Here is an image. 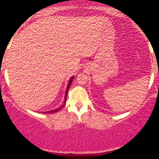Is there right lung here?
I'll return each mask as SVG.
<instances>
[{
  "instance_id": "add662e5",
  "label": "right lung",
  "mask_w": 159,
  "mask_h": 159,
  "mask_svg": "<svg viewBox=\"0 0 159 159\" xmlns=\"http://www.w3.org/2000/svg\"><path fill=\"white\" fill-rule=\"evenodd\" d=\"M73 78H74V77H73H73H71V78H70V81H69L67 88H66V95H65V102H66V96H67V92H68V90H69V89H70V86H71V83H72V82H73ZM61 108H62V107H61ZM61 108H60V109H56V110L50 111V112H50V113H51V112H57V111H58V110H60V109H61Z\"/></svg>"
}]
</instances>
